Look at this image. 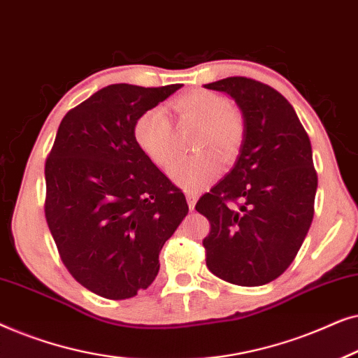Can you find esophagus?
Listing matches in <instances>:
<instances>
[{"mask_svg":"<svg viewBox=\"0 0 358 358\" xmlns=\"http://www.w3.org/2000/svg\"><path fill=\"white\" fill-rule=\"evenodd\" d=\"M185 199H187V203H189V208L190 210H194L195 208V203H197V199H199V195L195 194V192H185Z\"/></svg>","mask_w":358,"mask_h":358,"instance_id":"1","label":"esophagus"}]
</instances>
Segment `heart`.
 Returning a JSON list of instances; mask_svg holds the SVG:
<instances>
[{
    "label": "heart",
    "instance_id": "b5f03b06",
    "mask_svg": "<svg viewBox=\"0 0 358 358\" xmlns=\"http://www.w3.org/2000/svg\"><path fill=\"white\" fill-rule=\"evenodd\" d=\"M171 110L178 122L199 124L194 148H215L224 158L236 153L244 138V119L227 97L210 90H190L171 102ZM135 143L151 163L166 168L174 158L173 125L163 107L145 110L134 125ZM218 156L213 151L179 158L171 166L169 176L185 189H199L212 182L220 173Z\"/></svg>",
    "mask_w": 358,
    "mask_h": 358
}]
</instances>
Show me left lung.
<instances>
[{"mask_svg":"<svg viewBox=\"0 0 358 358\" xmlns=\"http://www.w3.org/2000/svg\"><path fill=\"white\" fill-rule=\"evenodd\" d=\"M205 87L231 96L244 119L236 163L195 205L210 222L207 267L234 285H266L287 271L311 227L310 138L290 102L264 83L231 76Z\"/></svg>","mask_w":358,"mask_h":358,"instance_id":"8db88e82","label":"left lung"}]
</instances>
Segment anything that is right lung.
<instances>
[{"instance_id":"obj_1","label":"right lung","mask_w":358,"mask_h":358,"mask_svg":"<svg viewBox=\"0 0 358 358\" xmlns=\"http://www.w3.org/2000/svg\"><path fill=\"white\" fill-rule=\"evenodd\" d=\"M180 90L110 85L63 117L45 163V218L68 272L109 300L158 275L159 252L189 212L185 195L141 153L134 125Z\"/></svg>"}]
</instances>
